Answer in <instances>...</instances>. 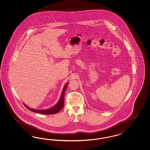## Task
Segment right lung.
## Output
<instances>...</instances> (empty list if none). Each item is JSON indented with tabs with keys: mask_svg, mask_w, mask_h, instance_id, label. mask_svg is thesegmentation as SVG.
<instances>
[{
	"mask_svg": "<svg viewBox=\"0 0 150 150\" xmlns=\"http://www.w3.org/2000/svg\"><path fill=\"white\" fill-rule=\"evenodd\" d=\"M68 83H67L64 87L63 90L62 91V95H61L59 102L57 103V104H56L54 107H53L50 109H46V110H36V109H31V108L28 107L25 104H23V105L28 110L32 111V112H34L35 113H37L42 114H54L58 113L63 107L64 103L65 91L66 90V88L68 86Z\"/></svg>",
	"mask_w": 150,
	"mask_h": 150,
	"instance_id": "1",
	"label": "right lung"
}]
</instances>
